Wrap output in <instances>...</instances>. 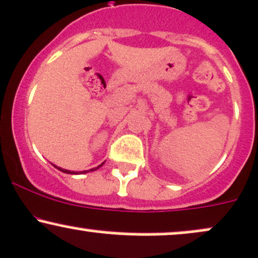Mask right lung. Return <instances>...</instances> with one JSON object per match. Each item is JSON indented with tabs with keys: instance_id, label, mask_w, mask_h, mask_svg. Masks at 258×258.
I'll return each mask as SVG.
<instances>
[{
	"instance_id": "1",
	"label": "right lung",
	"mask_w": 258,
	"mask_h": 258,
	"mask_svg": "<svg viewBox=\"0 0 258 258\" xmlns=\"http://www.w3.org/2000/svg\"><path fill=\"white\" fill-rule=\"evenodd\" d=\"M104 163H105V161H104ZM104 163H101L100 165H98V166H97V168H93V169H90V170H84V171H71V170H66V169H62V168H60V166H56V165H53V166H55V168H57L58 170H60V171L64 172V174L78 175V174H86V172H89V171H95V170H98L99 168H101V166L104 165Z\"/></svg>"
}]
</instances>
